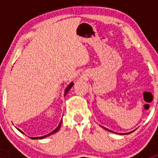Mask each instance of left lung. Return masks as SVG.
<instances>
[{
    "mask_svg": "<svg viewBox=\"0 0 158 158\" xmlns=\"http://www.w3.org/2000/svg\"><path fill=\"white\" fill-rule=\"evenodd\" d=\"M102 128H104V129H106V130H107V131H111V132H112V131H110L109 130V129H108V128H105V127H102ZM134 131H135V130H134ZM134 131H130V132H128V133H121V134H119V135H129V134H131V133H132V132H133Z\"/></svg>",
    "mask_w": 158,
    "mask_h": 158,
    "instance_id": "obj_1",
    "label": "left lung"
}]
</instances>
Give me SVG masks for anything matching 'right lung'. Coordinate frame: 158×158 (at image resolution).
I'll return each mask as SVG.
<instances>
[{"label":"right lung","instance_id":"right-lung-1","mask_svg":"<svg viewBox=\"0 0 158 158\" xmlns=\"http://www.w3.org/2000/svg\"><path fill=\"white\" fill-rule=\"evenodd\" d=\"M73 82H70V83H69V85H68L67 87H66V90H65V92H64V96H66V94H67V92H69V89L72 88V86H73ZM62 121H63V119H62V120L60 121V124H59V125H58V126H57V128H56L55 129H54L53 131H51L50 133L47 134V135H44V136H41V137H36V138H31V139H43V138H47V137H49V136H50V135H53V134L56 133V132L58 131L59 130H60V126H61V124H62ZM17 129H18V128H17ZM18 131H20V132H21V133L24 134V133H23V131H22L21 130H20V129H18Z\"/></svg>","mask_w":158,"mask_h":158}]
</instances>
